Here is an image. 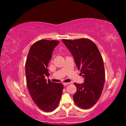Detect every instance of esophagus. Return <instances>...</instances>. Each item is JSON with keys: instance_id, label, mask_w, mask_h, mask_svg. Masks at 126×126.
Instances as JSON below:
<instances>
[{"instance_id": "34e87169", "label": "esophagus", "mask_w": 126, "mask_h": 126, "mask_svg": "<svg viewBox=\"0 0 126 126\" xmlns=\"http://www.w3.org/2000/svg\"><path fill=\"white\" fill-rule=\"evenodd\" d=\"M69 82H64V83H63V85L64 86H66L67 85H69Z\"/></svg>"}]
</instances>
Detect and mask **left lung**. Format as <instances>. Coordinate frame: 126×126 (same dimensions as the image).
<instances>
[{
    "mask_svg": "<svg viewBox=\"0 0 126 126\" xmlns=\"http://www.w3.org/2000/svg\"><path fill=\"white\" fill-rule=\"evenodd\" d=\"M69 49L78 69L84 77V83H74L77 91L73 98L79 108L88 109L99 99L105 82V71L102 57L96 45L88 38L62 39Z\"/></svg>",
    "mask_w": 126,
    "mask_h": 126,
    "instance_id": "left-lung-1",
    "label": "left lung"
}]
</instances>
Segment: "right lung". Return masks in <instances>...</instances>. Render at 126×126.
Returning a JSON list of instances; mask_svg holds the SVG:
<instances>
[{"label":"right lung","instance_id":"add662e5","mask_svg":"<svg viewBox=\"0 0 126 126\" xmlns=\"http://www.w3.org/2000/svg\"><path fill=\"white\" fill-rule=\"evenodd\" d=\"M59 43L57 40L41 39L30 47L25 63L26 83L33 101L39 109L51 112L58 107L63 86L61 83L47 81V67L52 52Z\"/></svg>","mask_w":126,"mask_h":126}]
</instances>
